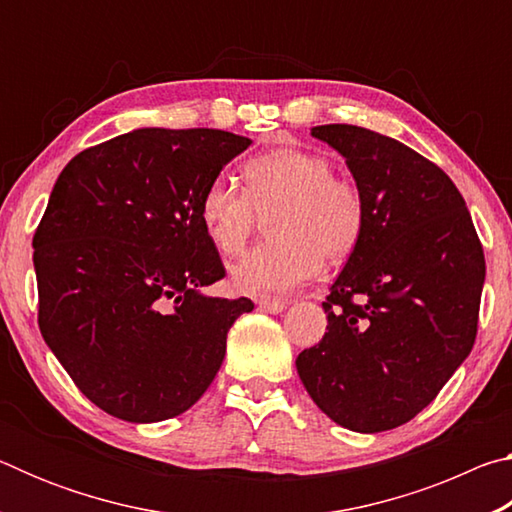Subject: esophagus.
<instances>
[{
	"label": "esophagus",
	"instance_id": "obj_1",
	"mask_svg": "<svg viewBox=\"0 0 512 512\" xmlns=\"http://www.w3.org/2000/svg\"><path fill=\"white\" fill-rule=\"evenodd\" d=\"M257 305H259V309L268 311V314H282V311L287 309V302L277 300V298H259Z\"/></svg>",
	"mask_w": 512,
	"mask_h": 512
}]
</instances>
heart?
Listing matches in <instances>:
<instances>
[{"instance_id":"1","label":"heart","mask_w":512,"mask_h":512,"mask_svg":"<svg viewBox=\"0 0 512 512\" xmlns=\"http://www.w3.org/2000/svg\"><path fill=\"white\" fill-rule=\"evenodd\" d=\"M246 192L228 178H214L198 205L212 244L235 255L253 235L259 216L273 239L248 250L230 266V284L246 296L287 293L318 273L320 259L343 262L366 228L361 189L334 176L325 155L280 146L250 158L244 169Z\"/></svg>"}]
</instances>
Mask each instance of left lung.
Here are the masks:
<instances>
[{"label": "left lung", "mask_w": 512, "mask_h": 512, "mask_svg": "<svg viewBox=\"0 0 512 512\" xmlns=\"http://www.w3.org/2000/svg\"><path fill=\"white\" fill-rule=\"evenodd\" d=\"M339 151L366 228L323 302L327 332L296 359L327 418L395 429L433 402L472 352L485 259L447 173L409 146L350 124L311 128Z\"/></svg>", "instance_id": "1"}]
</instances>
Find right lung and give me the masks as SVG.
<instances>
[{
  "label": "right lung",
  "instance_id": "right-lung-1",
  "mask_svg": "<svg viewBox=\"0 0 512 512\" xmlns=\"http://www.w3.org/2000/svg\"><path fill=\"white\" fill-rule=\"evenodd\" d=\"M248 146L214 128H137L81 151L51 189L33 237L42 339L119 420H169L201 400L228 329L255 307L203 293L225 268L198 214Z\"/></svg>",
  "mask_w": 512,
  "mask_h": 512
}]
</instances>
